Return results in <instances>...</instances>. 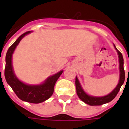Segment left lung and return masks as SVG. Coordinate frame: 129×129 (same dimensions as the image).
Wrapping results in <instances>:
<instances>
[{"label": "left lung", "instance_id": "1", "mask_svg": "<svg viewBox=\"0 0 129 129\" xmlns=\"http://www.w3.org/2000/svg\"><path fill=\"white\" fill-rule=\"evenodd\" d=\"M114 47L116 50L117 54H118V57H119V70L120 73H119V82L117 85V86L108 95L103 96V97H94V96L88 95L86 92L84 91V89L82 88L78 78L76 77L75 86L76 90H77V94L80 100H82L84 102L88 104V105L100 106L102 105V104H106V103L110 102L111 101H112L115 97H116V95H117V93L120 90V88L122 87L124 82L125 72L124 69V59H123L122 53L117 49L115 45H114Z\"/></svg>", "mask_w": 129, "mask_h": 129}]
</instances>
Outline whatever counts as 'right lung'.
<instances>
[{"label":"right lung","instance_id":"add662e5","mask_svg":"<svg viewBox=\"0 0 129 129\" xmlns=\"http://www.w3.org/2000/svg\"><path fill=\"white\" fill-rule=\"evenodd\" d=\"M31 32L29 31L21 35L8 49L5 56V77L7 84L11 86L18 98L25 102L39 104L47 100L52 95L54 85L63 70L50 76L42 84L38 85L27 84L18 79L13 69L12 54L21 39Z\"/></svg>","mask_w":129,"mask_h":129}]
</instances>
